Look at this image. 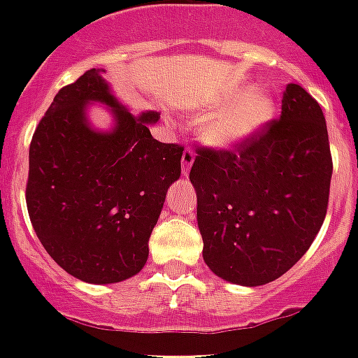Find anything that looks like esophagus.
<instances>
[{
  "label": "esophagus",
  "mask_w": 358,
  "mask_h": 358,
  "mask_svg": "<svg viewBox=\"0 0 358 358\" xmlns=\"http://www.w3.org/2000/svg\"><path fill=\"white\" fill-rule=\"evenodd\" d=\"M193 162H195V152L191 150V148H185L184 154H182V173L184 174L189 173Z\"/></svg>",
  "instance_id": "esophagus-1"
}]
</instances>
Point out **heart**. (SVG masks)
<instances>
[{"label":"heart","mask_w":358,"mask_h":358,"mask_svg":"<svg viewBox=\"0 0 358 358\" xmlns=\"http://www.w3.org/2000/svg\"><path fill=\"white\" fill-rule=\"evenodd\" d=\"M234 96L239 100L204 124V135L213 145L232 146L243 143L260 131L275 115V102L266 92L239 89Z\"/></svg>","instance_id":"1"}]
</instances>
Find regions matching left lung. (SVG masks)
<instances>
[{"mask_svg": "<svg viewBox=\"0 0 358 358\" xmlns=\"http://www.w3.org/2000/svg\"><path fill=\"white\" fill-rule=\"evenodd\" d=\"M331 176L323 111L295 83L280 117L252 137L234 148L199 146L189 180L208 267L241 286L282 277L322 229Z\"/></svg>", "mask_w": 358, "mask_h": 358, "instance_id": "1", "label": "left lung"}]
</instances>
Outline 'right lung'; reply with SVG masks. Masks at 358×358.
<instances>
[{"label":"right lung","mask_w":358,"mask_h":358,"mask_svg":"<svg viewBox=\"0 0 358 358\" xmlns=\"http://www.w3.org/2000/svg\"><path fill=\"white\" fill-rule=\"evenodd\" d=\"M114 109L115 129H90L85 106ZM157 113H128L96 69L55 94L29 146L25 202L46 252L72 277L113 284L134 277L169 185L180 178L184 146L154 139Z\"/></svg>","instance_id":"right-lung-1"}]
</instances>
